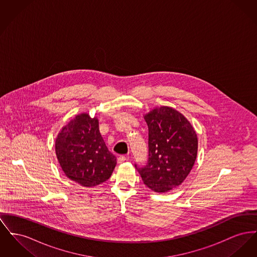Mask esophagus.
I'll use <instances>...</instances> for the list:
<instances>
[{"label": "esophagus", "mask_w": 257, "mask_h": 257, "mask_svg": "<svg viewBox=\"0 0 257 257\" xmlns=\"http://www.w3.org/2000/svg\"><path fill=\"white\" fill-rule=\"evenodd\" d=\"M125 160H126V157H125L124 155H120V156L117 158V163L121 164V163H123Z\"/></svg>", "instance_id": "1"}]
</instances>
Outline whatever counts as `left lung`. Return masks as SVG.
Returning <instances> with one entry per match:
<instances>
[{
  "label": "left lung",
  "instance_id": "8db88e82",
  "mask_svg": "<svg viewBox=\"0 0 257 257\" xmlns=\"http://www.w3.org/2000/svg\"><path fill=\"white\" fill-rule=\"evenodd\" d=\"M149 126V161L137 168L152 191L165 193L181 185L195 163L196 131L171 106H156L144 115Z\"/></svg>",
  "mask_w": 257,
  "mask_h": 257
}]
</instances>
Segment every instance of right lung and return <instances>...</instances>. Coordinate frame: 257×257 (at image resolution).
<instances>
[{"label": "right lung", "instance_id": "obj_1", "mask_svg": "<svg viewBox=\"0 0 257 257\" xmlns=\"http://www.w3.org/2000/svg\"><path fill=\"white\" fill-rule=\"evenodd\" d=\"M55 151L66 177L83 187L107 181L116 165L99 131L97 116L86 112L76 115L57 135Z\"/></svg>", "mask_w": 257, "mask_h": 257}]
</instances>
